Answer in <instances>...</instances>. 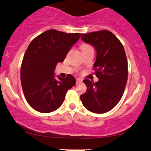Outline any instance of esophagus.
<instances>
[{
  "instance_id": "34e87169",
  "label": "esophagus",
  "mask_w": 151,
  "mask_h": 151,
  "mask_svg": "<svg viewBox=\"0 0 151 151\" xmlns=\"http://www.w3.org/2000/svg\"><path fill=\"white\" fill-rule=\"evenodd\" d=\"M81 81H81L80 78H77V79H76V83H81Z\"/></svg>"
}]
</instances>
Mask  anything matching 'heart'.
<instances>
[{
	"label": "heart",
	"mask_w": 151,
	"mask_h": 151,
	"mask_svg": "<svg viewBox=\"0 0 151 151\" xmlns=\"http://www.w3.org/2000/svg\"><path fill=\"white\" fill-rule=\"evenodd\" d=\"M81 50H82V52L84 51V50H90V49H93L91 45H88V44H83V45H81Z\"/></svg>",
	"instance_id": "1"
}]
</instances>
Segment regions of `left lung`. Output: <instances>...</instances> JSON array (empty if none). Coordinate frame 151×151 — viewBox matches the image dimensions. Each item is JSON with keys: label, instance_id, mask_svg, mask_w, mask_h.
Instances as JSON below:
<instances>
[{"label": "left lung", "instance_id": "left-lung-1", "mask_svg": "<svg viewBox=\"0 0 151 151\" xmlns=\"http://www.w3.org/2000/svg\"><path fill=\"white\" fill-rule=\"evenodd\" d=\"M81 39L96 48L93 66L98 82L85 79L87 91L81 96L84 107L91 112L104 113L113 109L123 96L128 80V61L118 38L107 30L81 34Z\"/></svg>", "mask_w": 151, "mask_h": 151}]
</instances>
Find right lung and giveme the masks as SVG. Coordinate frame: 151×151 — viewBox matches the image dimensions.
I'll list each match as a JSON object with an SVG mask.
<instances>
[{"label":"right lung","instance_id":"right-lung-1","mask_svg":"<svg viewBox=\"0 0 151 151\" xmlns=\"http://www.w3.org/2000/svg\"><path fill=\"white\" fill-rule=\"evenodd\" d=\"M80 35L48 30L30 42L22 61L21 81L25 99L35 111L45 113L57 110L68 91L76 84L75 78L70 74L57 81L54 70Z\"/></svg>","mask_w":151,"mask_h":151}]
</instances>
